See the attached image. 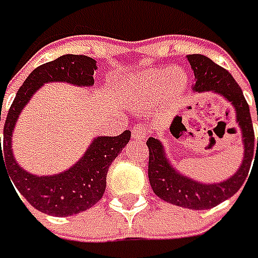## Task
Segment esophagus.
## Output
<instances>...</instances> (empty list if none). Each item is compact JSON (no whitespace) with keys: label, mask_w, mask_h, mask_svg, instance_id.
<instances>
[{"label":"esophagus","mask_w":258,"mask_h":258,"mask_svg":"<svg viewBox=\"0 0 258 258\" xmlns=\"http://www.w3.org/2000/svg\"><path fill=\"white\" fill-rule=\"evenodd\" d=\"M149 134V128L145 124H137L133 127V138L134 140H144Z\"/></svg>","instance_id":"obj_1"}]
</instances>
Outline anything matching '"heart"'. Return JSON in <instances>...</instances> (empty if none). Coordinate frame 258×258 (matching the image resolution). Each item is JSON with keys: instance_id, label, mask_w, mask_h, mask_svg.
Masks as SVG:
<instances>
[{"instance_id": "obj_1", "label": "heart", "mask_w": 258, "mask_h": 258, "mask_svg": "<svg viewBox=\"0 0 258 258\" xmlns=\"http://www.w3.org/2000/svg\"><path fill=\"white\" fill-rule=\"evenodd\" d=\"M184 74L176 70H154L144 75L133 88L127 92V98L131 102H148L155 96H158L167 86L170 85V91H179L184 82Z\"/></svg>"}]
</instances>
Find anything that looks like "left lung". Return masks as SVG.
I'll return each mask as SVG.
<instances>
[{
    "label": "left lung",
    "instance_id": "obj_1",
    "mask_svg": "<svg viewBox=\"0 0 258 258\" xmlns=\"http://www.w3.org/2000/svg\"><path fill=\"white\" fill-rule=\"evenodd\" d=\"M187 60L196 75V85L192 86L194 91L217 92L223 95L233 104L244 144L242 166L229 180H225L217 184H201L176 172L173 166H170L169 160L165 158L163 147L160 145L159 140L151 137L147 141L149 149L148 177L154 192L163 201L190 210H210L235 196L239 188L244 183H247L246 180H248L251 160L258 155V137L255 140L248 104L243 96L240 86L237 85L233 77L225 68L219 67L208 57L201 54H188ZM174 127H177V131L180 128L184 130V125L181 124V118L179 116L174 117L170 125V131L173 134Z\"/></svg>",
    "mask_w": 258,
    "mask_h": 258
}]
</instances>
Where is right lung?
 <instances>
[{
	"label": "right lung",
	"mask_w": 258,
	"mask_h": 258,
	"mask_svg": "<svg viewBox=\"0 0 258 258\" xmlns=\"http://www.w3.org/2000/svg\"><path fill=\"white\" fill-rule=\"evenodd\" d=\"M95 70L96 61L91 57L77 54H66L57 60L37 67L19 88L5 118L3 147L0 138V169L4 165L8 177L12 180L11 184L14 183L16 190L26 198L29 204L43 214L70 217L96 204L106 190L109 166L130 141L131 133L125 130L123 134L117 137H98L82 159L71 169L55 176L37 177L21 169L14 159L11 151V135L16 118L25 104L30 100V96L44 82L64 81L74 85L91 86L95 84Z\"/></svg>",
	"instance_id": "right-lung-1"
}]
</instances>
